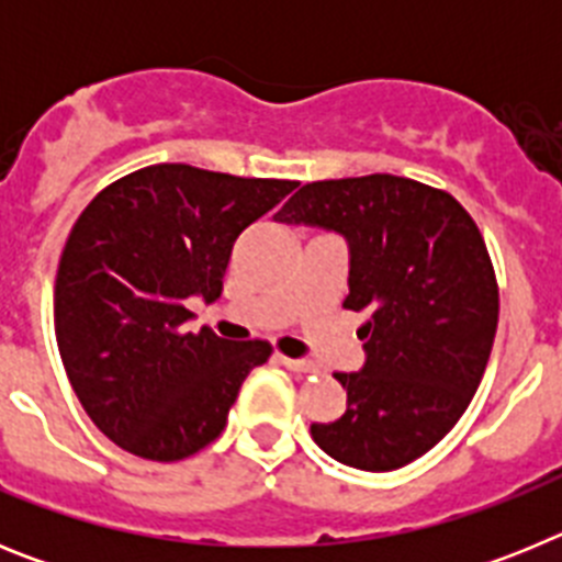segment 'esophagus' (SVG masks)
Masks as SVG:
<instances>
[{
  "label": "esophagus",
  "mask_w": 562,
  "mask_h": 562,
  "mask_svg": "<svg viewBox=\"0 0 562 562\" xmlns=\"http://www.w3.org/2000/svg\"><path fill=\"white\" fill-rule=\"evenodd\" d=\"M278 360H281V366H286V369L290 371H297V374H312V371H317V366L315 362H310V360H292V357H278Z\"/></svg>",
  "instance_id": "1"
}]
</instances>
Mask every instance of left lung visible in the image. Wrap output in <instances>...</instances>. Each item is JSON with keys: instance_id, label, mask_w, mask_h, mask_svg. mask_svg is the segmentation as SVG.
<instances>
[{"instance_id": "8db88e82", "label": "left lung", "mask_w": 562, "mask_h": 562, "mask_svg": "<svg viewBox=\"0 0 562 562\" xmlns=\"http://www.w3.org/2000/svg\"><path fill=\"white\" fill-rule=\"evenodd\" d=\"M276 222L349 238L342 306L366 315V366L335 371L346 414L312 439L357 470L411 464L461 419L493 351L498 281L479 225L448 191L394 173L306 182Z\"/></svg>"}]
</instances>
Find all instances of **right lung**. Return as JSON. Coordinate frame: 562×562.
<instances>
[{
    "mask_svg": "<svg viewBox=\"0 0 562 562\" xmlns=\"http://www.w3.org/2000/svg\"><path fill=\"white\" fill-rule=\"evenodd\" d=\"M295 186L160 162L83 207L58 258L53 321L69 385L117 448L180 461L220 439L272 346L188 331L186 301L222 295L236 238Z\"/></svg>",
    "mask_w": 562,
    "mask_h": 562,
    "instance_id": "obj_1",
    "label": "right lung"
}]
</instances>
